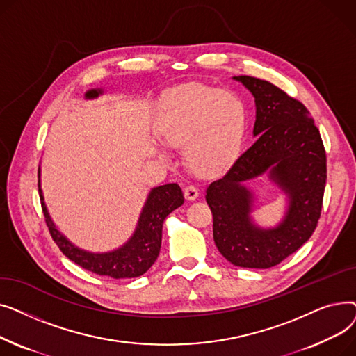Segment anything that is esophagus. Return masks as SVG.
<instances>
[{
	"instance_id": "34e87169",
	"label": "esophagus",
	"mask_w": 356,
	"mask_h": 356,
	"mask_svg": "<svg viewBox=\"0 0 356 356\" xmlns=\"http://www.w3.org/2000/svg\"><path fill=\"white\" fill-rule=\"evenodd\" d=\"M199 196V191L195 186H186L184 188V197L188 200H195Z\"/></svg>"
}]
</instances>
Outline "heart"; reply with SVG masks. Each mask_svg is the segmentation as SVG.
I'll return each instance as SVG.
<instances>
[{"instance_id":"b5f03b06","label":"heart","mask_w":356,"mask_h":356,"mask_svg":"<svg viewBox=\"0 0 356 356\" xmlns=\"http://www.w3.org/2000/svg\"><path fill=\"white\" fill-rule=\"evenodd\" d=\"M247 106L236 92L186 86L161 105L159 138L184 147L186 160L200 176H218L238 160L247 137ZM161 157L163 153H160Z\"/></svg>"}]
</instances>
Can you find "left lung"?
<instances>
[{
	"instance_id": "1",
	"label": "left lung",
	"mask_w": 356,
	"mask_h": 356,
	"mask_svg": "<svg viewBox=\"0 0 356 356\" xmlns=\"http://www.w3.org/2000/svg\"><path fill=\"white\" fill-rule=\"evenodd\" d=\"M255 101L257 141L228 173L211 183L207 202L213 215V239L231 264L270 268L300 248L321 218L326 186V153L310 112L275 85L234 76ZM267 174L286 195L285 216L263 229L252 218L256 198L248 181Z\"/></svg>"
}]
</instances>
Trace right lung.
Returning <instances> with one entry per match:
<instances>
[{
    "label": "right lung",
    "mask_w": 356,
    "mask_h": 356,
    "mask_svg": "<svg viewBox=\"0 0 356 356\" xmlns=\"http://www.w3.org/2000/svg\"><path fill=\"white\" fill-rule=\"evenodd\" d=\"M104 89H89L85 92V99H95L102 95ZM42 168L39 167V195L42 208L49 227L50 235L60 251L74 264L99 275L111 278H133L143 275L152 267L160 254L161 234L164 219L175 209L181 207L184 197L180 186L168 183L157 186L148 192L144 207L140 212L136 229L127 242L115 250L106 252H92L79 248L69 241L53 222L42 191Z\"/></svg>",
    "instance_id": "add662e5"
}]
</instances>
